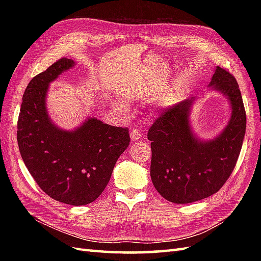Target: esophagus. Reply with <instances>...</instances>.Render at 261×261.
<instances>
[{
    "mask_svg": "<svg viewBox=\"0 0 261 261\" xmlns=\"http://www.w3.org/2000/svg\"><path fill=\"white\" fill-rule=\"evenodd\" d=\"M130 138H131V140H132V141H137V140H139L140 138H141L140 131H139V130H132V131L130 132Z\"/></svg>",
    "mask_w": 261,
    "mask_h": 261,
    "instance_id": "obj_1",
    "label": "esophagus"
}]
</instances>
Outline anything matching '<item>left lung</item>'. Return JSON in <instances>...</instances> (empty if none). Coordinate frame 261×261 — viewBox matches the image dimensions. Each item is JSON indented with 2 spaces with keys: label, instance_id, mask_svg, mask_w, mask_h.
Listing matches in <instances>:
<instances>
[{
  "label": "left lung",
  "instance_id": "left-lung-1",
  "mask_svg": "<svg viewBox=\"0 0 261 261\" xmlns=\"http://www.w3.org/2000/svg\"><path fill=\"white\" fill-rule=\"evenodd\" d=\"M208 86L222 93L232 109L218 137L205 141L194 135L190 124L194 97L165 110L148 131L152 184L171 203H193L213 195L228 180L239 158L247 123L239 85L218 66Z\"/></svg>",
  "mask_w": 261,
  "mask_h": 261
}]
</instances>
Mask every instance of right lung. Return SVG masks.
<instances>
[{
    "label": "right lung",
    "mask_w": 261,
    "mask_h": 261,
    "mask_svg": "<svg viewBox=\"0 0 261 261\" xmlns=\"http://www.w3.org/2000/svg\"><path fill=\"white\" fill-rule=\"evenodd\" d=\"M75 62L62 58L28 84L18 120L19 150L28 170L47 195L65 204L86 205L101 195L114 165L130 143L127 127L88 118L73 131L50 120L49 84Z\"/></svg>",
    "instance_id": "right-lung-1"
}]
</instances>
